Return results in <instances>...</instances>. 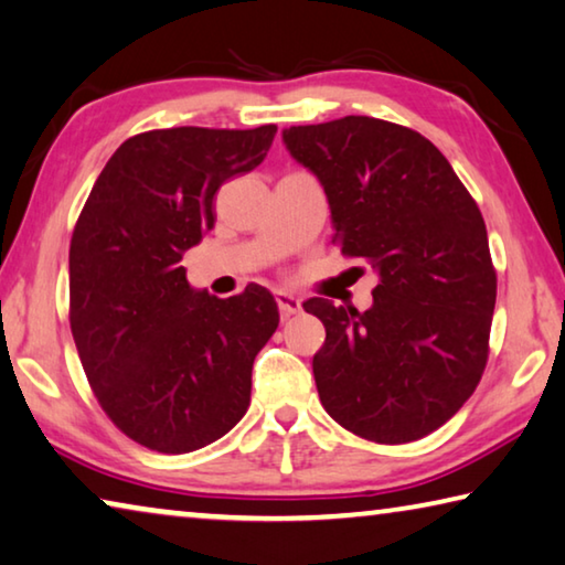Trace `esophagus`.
<instances>
[{
  "mask_svg": "<svg viewBox=\"0 0 565 565\" xmlns=\"http://www.w3.org/2000/svg\"><path fill=\"white\" fill-rule=\"evenodd\" d=\"M276 303H279L281 319H289V317L299 315V311H301V299L294 297L291 291H284V289L276 291Z\"/></svg>",
  "mask_w": 565,
  "mask_h": 565,
  "instance_id": "1",
  "label": "esophagus"
}]
</instances>
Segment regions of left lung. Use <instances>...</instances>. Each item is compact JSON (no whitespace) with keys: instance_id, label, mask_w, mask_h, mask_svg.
<instances>
[{"instance_id":"obj_1","label":"left lung","mask_w":565,"mask_h":565,"mask_svg":"<svg viewBox=\"0 0 565 565\" xmlns=\"http://www.w3.org/2000/svg\"><path fill=\"white\" fill-rule=\"evenodd\" d=\"M284 142L324 185L331 244L380 279L366 311L303 301L327 329L311 364L321 405L364 440H419L468 402L488 362L498 279L478 203L405 125L347 115L294 125Z\"/></svg>"}]
</instances>
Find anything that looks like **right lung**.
I'll return each instance as SVG.
<instances>
[{"instance_id": "obj_1", "label": "right lung", "mask_w": 565, "mask_h": 565, "mask_svg": "<svg viewBox=\"0 0 565 565\" xmlns=\"http://www.w3.org/2000/svg\"><path fill=\"white\" fill-rule=\"evenodd\" d=\"M276 125L132 136L70 241V329L113 425L156 452L216 443L246 415L256 354L279 327L264 286L195 291L181 258L216 223L213 195L266 158Z\"/></svg>"}]
</instances>
